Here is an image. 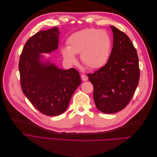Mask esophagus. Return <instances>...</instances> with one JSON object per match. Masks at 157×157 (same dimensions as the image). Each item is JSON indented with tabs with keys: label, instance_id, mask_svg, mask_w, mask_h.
Segmentation results:
<instances>
[{
	"label": "esophagus",
	"instance_id": "esophagus-1",
	"mask_svg": "<svg viewBox=\"0 0 157 157\" xmlns=\"http://www.w3.org/2000/svg\"><path fill=\"white\" fill-rule=\"evenodd\" d=\"M81 78H82L83 81H87L88 79V77L85 74H82L81 75Z\"/></svg>",
	"mask_w": 157,
	"mask_h": 157
}]
</instances>
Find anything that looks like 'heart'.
Returning <instances> with one entry per match:
<instances>
[{"label":"heart","mask_w":157,"mask_h":157,"mask_svg":"<svg viewBox=\"0 0 157 157\" xmlns=\"http://www.w3.org/2000/svg\"><path fill=\"white\" fill-rule=\"evenodd\" d=\"M111 48V37L105 31L88 28L71 35L67 40V47L61 52L70 63L75 62V54H80L82 62L88 68L95 69L106 63Z\"/></svg>","instance_id":"1"}]
</instances>
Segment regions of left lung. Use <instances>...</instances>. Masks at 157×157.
<instances>
[{"label": "left lung", "instance_id": "obj_1", "mask_svg": "<svg viewBox=\"0 0 157 157\" xmlns=\"http://www.w3.org/2000/svg\"><path fill=\"white\" fill-rule=\"evenodd\" d=\"M113 47L105 65L88 74L94 86V100L99 111L115 113L130 103L140 80L139 59L130 38L110 26Z\"/></svg>", "mask_w": 157, "mask_h": 157}]
</instances>
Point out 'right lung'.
Instances as JSON below:
<instances>
[{"label":"right lung","instance_id":"1","mask_svg":"<svg viewBox=\"0 0 157 157\" xmlns=\"http://www.w3.org/2000/svg\"><path fill=\"white\" fill-rule=\"evenodd\" d=\"M58 29L40 31L27 40L19 61L22 91L32 105L48 116L63 113L81 83L78 71L62 70L53 63H41L40 53L58 48Z\"/></svg>","mask_w":157,"mask_h":157}]
</instances>
